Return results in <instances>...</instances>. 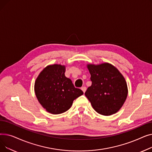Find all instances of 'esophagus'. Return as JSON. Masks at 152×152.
<instances>
[{"label": "esophagus", "instance_id": "34e87169", "mask_svg": "<svg viewBox=\"0 0 152 152\" xmlns=\"http://www.w3.org/2000/svg\"><path fill=\"white\" fill-rule=\"evenodd\" d=\"M81 90L83 91V92L84 93L85 92H86V87H85V86H83V87H81Z\"/></svg>", "mask_w": 152, "mask_h": 152}]
</instances>
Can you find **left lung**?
Here are the masks:
<instances>
[{
  "label": "left lung",
  "instance_id": "1",
  "mask_svg": "<svg viewBox=\"0 0 152 152\" xmlns=\"http://www.w3.org/2000/svg\"><path fill=\"white\" fill-rule=\"evenodd\" d=\"M92 85L85 95L93 108L100 115L116 113L123 105L127 95V83L117 68L110 63L87 65Z\"/></svg>",
  "mask_w": 152,
  "mask_h": 152
}]
</instances>
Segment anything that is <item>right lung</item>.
Here are the masks:
<instances>
[{"label":"right lung","instance_id":"add662e5","mask_svg":"<svg viewBox=\"0 0 152 152\" xmlns=\"http://www.w3.org/2000/svg\"><path fill=\"white\" fill-rule=\"evenodd\" d=\"M65 66L57 64L47 66L36 80L34 91L37 99L48 112L52 114L65 112L74 100L83 94L65 76Z\"/></svg>","mask_w":152,"mask_h":152}]
</instances>
